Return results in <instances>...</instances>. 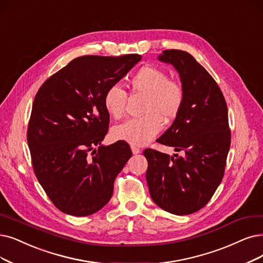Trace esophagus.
I'll use <instances>...</instances> for the list:
<instances>
[{"label": "esophagus", "mask_w": 263, "mask_h": 263, "mask_svg": "<svg viewBox=\"0 0 263 263\" xmlns=\"http://www.w3.org/2000/svg\"><path fill=\"white\" fill-rule=\"evenodd\" d=\"M132 152H133V154H139L141 152V150L139 148H137V146L132 145Z\"/></svg>", "instance_id": "1"}]
</instances>
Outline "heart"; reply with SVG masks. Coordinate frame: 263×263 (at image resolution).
<instances>
[{
	"mask_svg": "<svg viewBox=\"0 0 263 263\" xmlns=\"http://www.w3.org/2000/svg\"><path fill=\"white\" fill-rule=\"evenodd\" d=\"M134 93L144 95L141 118L125 121L112 129L115 139L134 145H143L163 128V120L171 122L180 113L184 91L179 82L168 79L167 73L157 67L143 66L128 80ZM127 95L118 85L110 86L103 95V107L113 119L125 114Z\"/></svg>",
	"mask_w": 263,
	"mask_h": 263,
	"instance_id": "heart-1",
	"label": "heart"
}]
</instances>
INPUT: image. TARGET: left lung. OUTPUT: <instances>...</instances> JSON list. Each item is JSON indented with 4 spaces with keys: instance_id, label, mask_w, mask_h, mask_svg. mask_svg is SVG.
<instances>
[{
    "instance_id": "1",
    "label": "left lung",
    "mask_w": 263,
    "mask_h": 263,
    "mask_svg": "<svg viewBox=\"0 0 263 263\" xmlns=\"http://www.w3.org/2000/svg\"><path fill=\"white\" fill-rule=\"evenodd\" d=\"M159 60L179 73L184 101L156 141L184 155L145 149V179L157 206L174 215H190L209 202L223 178L231 144L228 107L216 81L189 52L167 49Z\"/></svg>"
}]
</instances>
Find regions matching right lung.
<instances>
[{
	"label": "right lung",
	"instance_id": "1",
	"mask_svg": "<svg viewBox=\"0 0 263 263\" xmlns=\"http://www.w3.org/2000/svg\"><path fill=\"white\" fill-rule=\"evenodd\" d=\"M140 60L138 54L78 57L36 92L28 145L37 180L60 212L84 217L110 201L132 150L123 140L101 145L110 122L103 95Z\"/></svg>",
	"mask_w": 263,
	"mask_h": 263
}]
</instances>
